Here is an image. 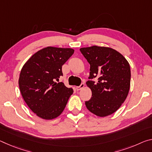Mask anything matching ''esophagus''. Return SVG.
<instances>
[{
    "instance_id": "34e87169",
    "label": "esophagus",
    "mask_w": 152,
    "mask_h": 152,
    "mask_svg": "<svg viewBox=\"0 0 152 152\" xmlns=\"http://www.w3.org/2000/svg\"><path fill=\"white\" fill-rule=\"evenodd\" d=\"M84 87H85V84L84 83H82L81 85L79 86H76V90L77 91H79V90H81L82 88H83Z\"/></svg>"
}]
</instances>
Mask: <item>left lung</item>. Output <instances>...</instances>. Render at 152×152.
I'll list each match as a JSON object with an SVG mask.
<instances>
[{"label":"left lung","instance_id":"1","mask_svg":"<svg viewBox=\"0 0 152 152\" xmlns=\"http://www.w3.org/2000/svg\"><path fill=\"white\" fill-rule=\"evenodd\" d=\"M90 64L89 78L98 76V82H86L92 91L86 108L96 115L105 117L119 109L128 95L131 86V67L126 58L110 47L91 46L80 49Z\"/></svg>","mask_w":152,"mask_h":152}]
</instances>
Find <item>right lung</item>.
<instances>
[{
	"mask_svg": "<svg viewBox=\"0 0 152 152\" xmlns=\"http://www.w3.org/2000/svg\"><path fill=\"white\" fill-rule=\"evenodd\" d=\"M74 50L47 47L31 56L21 68L19 86L23 100L32 112L45 120L56 118L63 112L73 93L63 83L61 67Z\"/></svg>",
	"mask_w": 152,
	"mask_h": 152,
	"instance_id": "1",
	"label": "right lung"
}]
</instances>
